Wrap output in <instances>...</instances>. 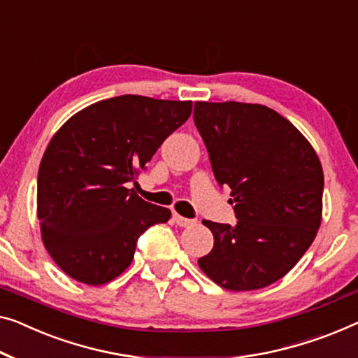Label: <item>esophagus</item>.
Segmentation results:
<instances>
[{
	"mask_svg": "<svg viewBox=\"0 0 358 358\" xmlns=\"http://www.w3.org/2000/svg\"><path fill=\"white\" fill-rule=\"evenodd\" d=\"M172 218H173V222L177 223L178 227H193V225H196V220H193V218H186V217H181L178 212H173L172 213Z\"/></svg>",
	"mask_w": 358,
	"mask_h": 358,
	"instance_id": "34e87169",
	"label": "esophagus"
}]
</instances>
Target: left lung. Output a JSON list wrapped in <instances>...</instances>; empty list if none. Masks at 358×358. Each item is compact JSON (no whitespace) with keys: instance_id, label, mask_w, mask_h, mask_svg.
<instances>
[{"instance_id":"8db88e82","label":"left lung","mask_w":358,"mask_h":358,"mask_svg":"<svg viewBox=\"0 0 358 358\" xmlns=\"http://www.w3.org/2000/svg\"><path fill=\"white\" fill-rule=\"evenodd\" d=\"M194 124L238 218L234 227L202 220L213 248L197 265L225 289L268 286L301 260L322 225V162L289 120L262 104L197 101Z\"/></svg>"}]
</instances>
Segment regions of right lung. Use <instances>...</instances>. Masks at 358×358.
<instances>
[{
  "instance_id": "right-lung-1",
  "label": "right lung",
  "mask_w": 358,
  "mask_h": 358,
  "mask_svg": "<svg viewBox=\"0 0 358 358\" xmlns=\"http://www.w3.org/2000/svg\"><path fill=\"white\" fill-rule=\"evenodd\" d=\"M191 110V101L124 94L78 110L55 133L38 170L36 215L64 273L106 285L131 264L140 234L172 217L128 186Z\"/></svg>"
}]
</instances>
